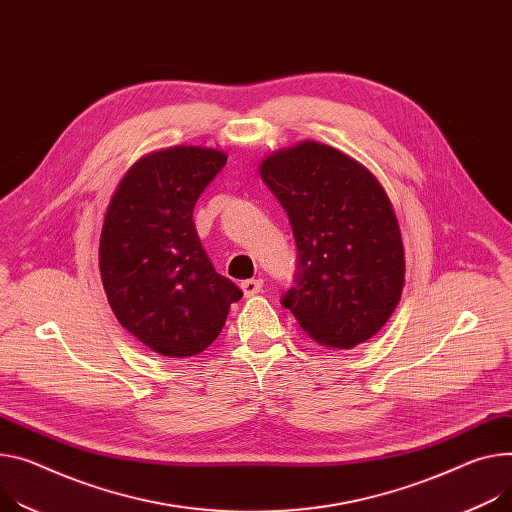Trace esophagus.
Here are the masks:
<instances>
[{
  "mask_svg": "<svg viewBox=\"0 0 512 512\" xmlns=\"http://www.w3.org/2000/svg\"><path fill=\"white\" fill-rule=\"evenodd\" d=\"M262 285H264L262 279H248V281L242 283V291H244L246 297H254L262 291Z\"/></svg>",
  "mask_w": 512,
  "mask_h": 512,
  "instance_id": "obj_1",
  "label": "esophagus"
}]
</instances>
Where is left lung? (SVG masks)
Segmentation results:
<instances>
[{
    "mask_svg": "<svg viewBox=\"0 0 512 512\" xmlns=\"http://www.w3.org/2000/svg\"><path fill=\"white\" fill-rule=\"evenodd\" d=\"M260 178L289 215L299 272L283 305L326 348H355L396 311L402 231L375 174L344 151L301 141L264 157Z\"/></svg>",
    "mask_w": 512,
    "mask_h": 512,
    "instance_id": "obj_1",
    "label": "left lung"
}]
</instances>
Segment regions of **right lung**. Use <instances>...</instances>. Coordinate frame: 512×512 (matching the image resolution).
Wrapping results in <instances>:
<instances>
[{
    "mask_svg": "<svg viewBox=\"0 0 512 512\" xmlns=\"http://www.w3.org/2000/svg\"><path fill=\"white\" fill-rule=\"evenodd\" d=\"M227 155L174 145L127 170L100 233V277L116 320L157 355L203 352L225 326L242 289L215 272L192 209Z\"/></svg>",
    "mask_w": 512,
    "mask_h": 512,
    "instance_id": "1",
    "label": "right lung"
}]
</instances>
